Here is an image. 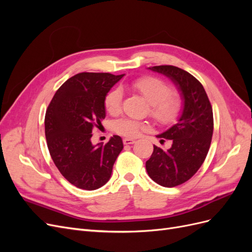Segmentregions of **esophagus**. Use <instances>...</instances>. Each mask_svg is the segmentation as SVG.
<instances>
[{"label": "esophagus", "instance_id": "obj_1", "mask_svg": "<svg viewBox=\"0 0 252 252\" xmlns=\"http://www.w3.org/2000/svg\"><path fill=\"white\" fill-rule=\"evenodd\" d=\"M123 143H124L125 145H130V144H133V143H135V140H133V139H130V138H125V139L123 140Z\"/></svg>", "mask_w": 252, "mask_h": 252}]
</instances>
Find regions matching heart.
<instances>
[{"instance_id":"1","label":"heart","mask_w":252,"mask_h":252,"mask_svg":"<svg viewBox=\"0 0 252 252\" xmlns=\"http://www.w3.org/2000/svg\"><path fill=\"white\" fill-rule=\"evenodd\" d=\"M130 86L139 93L150 106V117L159 125H171L180 117L182 100L173 94L172 87L166 81L156 77H142L131 82ZM123 93L119 88L109 90L104 97V107L108 113L117 116L122 110ZM114 130L119 134L134 138L147 125L132 119H121L114 122Z\"/></svg>"}]
</instances>
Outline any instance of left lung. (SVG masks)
I'll return each mask as SVG.
<instances>
[{
  "label": "left lung",
  "mask_w": 252,
  "mask_h": 252,
  "mask_svg": "<svg viewBox=\"0 0 252 252\" xmlns=\"http://www.w3.org/2000/svg\"><path fill=\"white\" fill-rule=\"evenodd\" d=\"M149 68L169 77L184 98L178 123L157 135L163 142L171 140V147L163 150L154 145V152L146 162L152 180L164 187H175L193 177L208 154L213 133L212 107L203 85L192 74L172 65Z\"/></svg>",
  "instance_id": "1"
}]
</instances>
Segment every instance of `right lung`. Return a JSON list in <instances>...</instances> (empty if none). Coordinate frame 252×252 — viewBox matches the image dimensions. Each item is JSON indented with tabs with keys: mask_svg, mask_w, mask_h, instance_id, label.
Wrapping results in <instances>:
<instances>
[{
	"mask_svg": "<svg viewBox=\"0 0 252 252\" xmlns=\"http://www.w3.org/2000/svg\"><path fill=\"white\" fill-rule=\"evenodd\" d=\"M124 74L81 72L53 95L45 114V135L53 163L73 186L95 190L110 179L123 149L121 136L94 146L91 136L105 119L104 97Z\"/></svg>",
	"mask_w": 252,
	"mask_h": 252,
	"instance_id": "add662e5",
	"label": "right lung"
}]
</instances>
